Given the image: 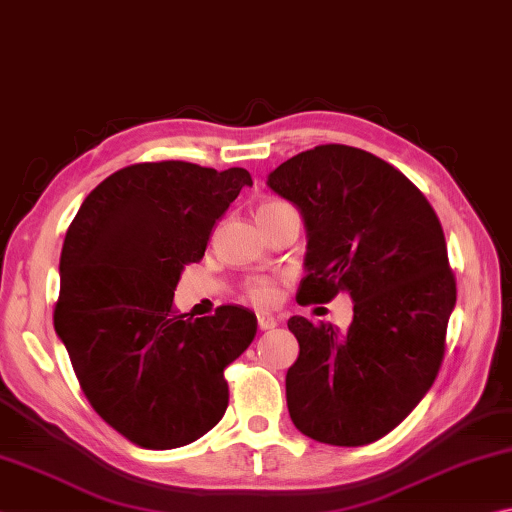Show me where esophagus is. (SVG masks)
Wrapping results in <instances>:
<instances>
[{
  "label": "esophagus",
  "mask_w": 512,
  "mask_h": 512,
  "mask_svg": "<svg viewBox=\"0 0 512 512\" xmlns=\"http://www.w3.org/2000/svg\"><path fill=\"white\" fill-rule=\"evenodd\" d=\"M256 319H258V328H261V330H272V328L279 326V319L267 315V312H258Z\"/></svg>",
  "instance_id": "obj_1"
}]
</instances>
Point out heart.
Returning <instances> with one entry per match:
<instances>
[{"instance_id": "b5f03b06", "label": "heart", "mask_w": 512, "mask_h": 512, "mask_svg": "<svg viewBox=\"0 0 512 512\" xmlns=\"http://www.w3.org/2000/svg\"><path fill=\"white\" fill-rule=\"evenodd\" d=\"M288 211H294L292 204L288 202L265 200L258 204L256 220L263 227L265 222H270L276 218V215L288 213ZM242 297L254 303V306H272V303H276V299H279V285H276L272 279H267V276H256V279H249L245 285H242Z\"/></svg>"}]
</instances>
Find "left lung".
Listing matches in <instances>:
<instances>
[{
  "instance_id": "left-lung-1",
  "label": "left lung",
  "mask_w": 512,
  "mask_h": 512,
  "mask_svg": "<svg viewBox=\"0 0 512 512\" xmlns=\"http://www.w3.org/2000/svg\"><path fill=\"white\" fill-rule=\"evenodd\" d=\"M267 184L308 227L297 301L353 299L346 330L288 321L299 339L285 378L292 423L319 443H375L414 411L443 364L456 281L441 220L398 168L342 143L299 152Z\"/></svg>"
}]
</instances>
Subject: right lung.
Returning a JSON list of instances; mask_svg holds the SVG:
<instances>
[{"instance_id": "right-lung-1", "label": "right lung", "mask_w": 512, "mask_h": 512, "mask_svg": "<svg viewBox=\"0 0 512 512\" xmlns=\"http://www.w3.org/2000/svg\"><path fill=\"white\" fill-rule=\"evenodd\" d=\"M242 186L245 168L143 161L85 197L60 254L53 326L94 411L130 443L173 450L220 423L227 366L256 337V315L220 306L179 315L184 265L200 263Z\"/></svg>"}]
</instances>
